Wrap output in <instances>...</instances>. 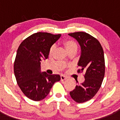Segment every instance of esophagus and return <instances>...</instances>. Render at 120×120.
<instances>
[{
	"instance_id": "obj_1",
	"label": "esophagus",
	"mask_w": 120,
	"mask_h": 120,
	"mask_svg": "<svg viewBox=\"0 0 120 120\" xmlns=\"http://www.w3.org/2000/svg\"><path fill=\"white\" fill-rule=\"evenodd\" d=\"M60 78H61V81H64V80H66L67 79V77H65L64 75H61L60 76Z\"/></svg>"
}]
</instances>
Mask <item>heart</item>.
I'll use <instances>...</instances> for the list:
<instances>
[{
	"instance_id": "heart-1",
	"label": "heart",
	"mask_w": 120,
	"mask_h": 120,
	"mask_svg": "<svg viewBox=\"0 0 120 120\" xmlns=\"http://www.w3.org/2000/svg\"><path fill=\"white\" fill-rule=\"evenodd\" d=\"M63 46L68 53H70L72 51H77L78 49V45L73 40H67L63 42ZM55 47L54 46L51 47L50 49V53L52 54L54 52Z\"/></svg>"
}]
</instances>
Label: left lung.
Segmentation results:
<instances>
[{"instance_id": "left-lung-1", "label": "left lung", "mask_w": 120, "mask_h": 120, "mask_svg": "<svg viewBox=\"0 0 120 120\" xmlns=\"http://www.w3.org/2000/svg\"><path fill=\"white\" fill-rule=\"evenodd\" d=\"M68 35L75 39L80 45L78 66L81 69L78 71L85 72L84 82L70 92L71 98L81 103L94 98L101 86L105 72L104 52L100 42L89 34L77 32Z\"/></svg>"}]
</instances>
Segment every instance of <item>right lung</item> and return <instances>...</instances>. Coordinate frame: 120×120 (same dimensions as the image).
<instances>
[{
	"instance_id": "right-lung-1",
	"label": "right lung",
	"mask_w": 120,
	"mask_h": 120,
	"mask_svg": "<svg viewBox=\"0 0 120 120\" xmlns=\"http://www.w3.org/2000/svg\"><path fill=\"white\" fill-rule=\"evenodd\" d=\"M61 34L39 32L21 42L17 51L14 72L18 85L24 95L34 101L45 99L59 75H49L41 70V62L48 58L52 46Z\"/></svg>"
}]
</instances>
